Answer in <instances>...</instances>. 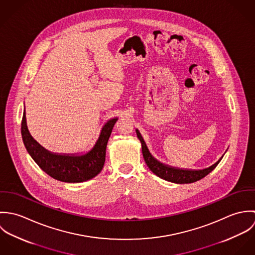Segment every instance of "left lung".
<instances>
[{
  "label": "left lung",
  "mask_w": 255,
  "mask_h": 255,
  "mask_svg": "<svg viewBox=\"0 0 255 255\" xmlns=\"http://www.w3.org/2000/svg\"><path fill=\"white\" fill-rule=\"evenodd\" d=\"M136 135L141 143V149L143 158L145 161L146 165L151 170L153 174L158 176L159 178L168 181V182H175V183H191V182H197L201 179H203L205 176H207L209 173H211L220 163L223 156L219 159L218 161L211 165L208 168L200 169V170H192V169H181L177 167H172L167 164H164L160 161H158L155 157L152 156L149 149L147 148L145 141L140 134L139 130L136 128ZM226 153V152H225Z\"/></svg>",
  "instance_id": "obj_1"
}]
</instances>
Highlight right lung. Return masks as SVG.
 <instances>
[{"instance_id":"obj_1","label":"right lung","mask_w":255,"mask_h":255,"mask_svg":"<svg viewBox=\"0 0 255 255\" xmlns=\"http://www.w3.org/2000/svg\"><path fill=\"white\" fill-rule=\"evenodd\" d=\"M117 121L118 118L110 119L103 126L94 146L84 154L54 153L40 145L28 130L25 110L21 122V135L31 158L50 177L60 182H86L96 177L103 169L107 143Z\"/></svg>"}]
</instances>
